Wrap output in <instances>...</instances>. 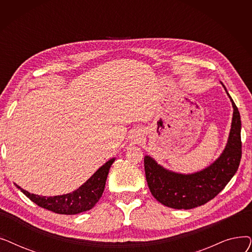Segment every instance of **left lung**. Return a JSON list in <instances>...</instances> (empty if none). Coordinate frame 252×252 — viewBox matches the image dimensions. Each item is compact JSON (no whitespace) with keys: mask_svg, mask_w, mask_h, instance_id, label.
Here are the masks:
<instances>
[{"mask_svg":"<svg viewBox=\"0 0 252 252\" xmlns=\"http://www.w3.org/2000/svg\"><path fill=\"white\" fill-rule=\"evenodd\" d=\"M233 106L228 141L217 159L205 168L191 174L167 169L150 155H145V175L151 194L161 204L176 209H191L215 198L231 181L241 160L240 113L226 87L220 82Z\"/></svg>","mask_w":252,"mask_h":252,"instance_id":"8db88e82","label":"left lung"}]
</instances>
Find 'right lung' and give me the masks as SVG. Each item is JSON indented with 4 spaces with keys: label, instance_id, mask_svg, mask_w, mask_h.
I'll return each mask as SVG.
<instances>
[{
    "label": "right lung",
    "instance_id": "add662e5",
    "mask_svg": "<svg viewBox=\"0 0 252 252\" xmlns=\"http://www.w3.org/2000/svg\"><path fill=\"white\" fill-rule=\"evenodd\" d=\"M114 160L115 158L113 157L106 161L81 187L67 194L46 197L30 193L16 184L15 186L38 206L59 215H77L92 209L99 201L105 188L109 169Z\"/></svg>",
    "mask_w": 252,
    "mask_h": 252
}]
</instances>
